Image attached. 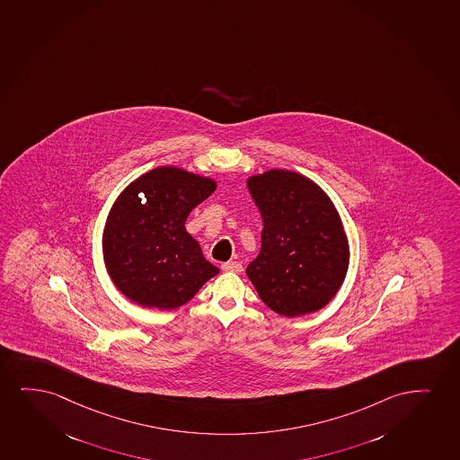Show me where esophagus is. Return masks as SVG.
Listing matches in <instances>:
<instances>
[{"mask_svg": "<svg viewBox=\"0 0 460 460\" xmlns=\"http://www.w3.org/2000/svg\"><path fill=\"white\" fill-rule=\"evenodd\" d=\"M221 270H223V271H229V273H242L243 267H242V263L237 262V261H231V262L223 263Z\"/></svg>", "mask_w": 460, "mask_h": 460, "instance_id": "esophagus-1", "label": "esophagus"}]
</instances>
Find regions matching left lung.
Masks as SVG:
<instances>
[{"instance_id":"obj_1","label":"left lung","mask_w":460,"mask_h":460,"mask_svg":"<svg viewBox=\"0 0 460 460\" xmlns=\"http://www.w3.org/2000/svg\"><path fill=\"white\" fill-rule=\"evenodd\" d=\"M246 185L263 221L261 252L246 267L259 296L288 318L320 311L341 290L349 265V243L332 199L290 170L251 174Z\"/></svg>"}]
</instances>
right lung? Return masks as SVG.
I'll use <instances>...</instances> for the list:
<instances>
[{
	"instance_id": "add662e5",
	"label": "right lung",
	"mask_w": 460,
	"mask_h": 460,
	"mask_svg": "<svg viewBox=\"0 0 460 460\" xmlns=\"http://www.w3.org/2000/svg\"><path fill=\"white\" fill-rule=\"evenodd\" d=\"M217 181L178 167H157L126 185L109 210L102 257L126 298L172 311L190 301L220 270L206 261L185 220Z\"/></svg>"
}]
</instances>
